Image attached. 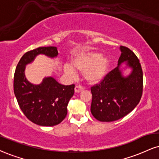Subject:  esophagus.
<instances>
[{"mask_svg": "<svg viewBox=\"0 0 159 159\" xmlns=\"http://www.w3.org/2000/svg\"><path fill=\"white\" fill-rule=\"evenodd\" d=\"M84 90V87H82V86H76L75 87V92L77 93H81Z\"/></svg>", "mask_w": 159, "mask_h": 159, "instance_id": "1", "label": "esophagus"}]
</instances>
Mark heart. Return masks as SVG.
<instances>
[{
	"instance_id": "b5f03b06",
	"label": "heart",
	"mask_w": 159,
	"mask_h": 159,
	"mask_svg": "<svg viewBox=\"0 0 159 159\" xmlns=\"http://www.w3.org/2000/svg\"><path fill=\"white\" fill-rule=\"evenodd\" d=\"M101 55L97 52H87L78 55L72 65L78 71L84 72V77L89 83L95 84L99 82L107 73L109 60L103 58ZM67 71L70 74H75L71 67H67Z\"/></svg>"
}]
</instances>
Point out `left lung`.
Segmentation results:
<instances>
[{
	"instance_id": "1",
	"label": "left lung",
	"mask_w": 159,
	"mask_h": 159,
	"mask_svg": "<svg viewBox=\"0 0 159 159\" xmlns=\"http://www.w3.org/2000/svg\"><path fill=\"white\" fill-rule=\"evenodd\" d=\"M118 66L108 72L100 83L91 87V112L100 121H114L133 110L143 93V72L139 58L127 47L121 46ZM127 61L133 69L127 77L122 76L119 66Z\"/></svg>"
}]
</instances>
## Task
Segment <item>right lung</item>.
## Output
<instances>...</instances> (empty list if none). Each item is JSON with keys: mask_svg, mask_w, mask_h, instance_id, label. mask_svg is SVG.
<instances>
[{"mask_svg": "<svg viewBox=\"0 0 159 159\" xmlns=\"http://www.w3.org/2000/svg\"><path fill=\"white\" fill-rule=\"evenodd\" d=\"M38 54L57 56V47H42L26 52L19 61L14 75V93L20 110L30 121L41 126L60 124L67 114V105L74 95L75 84L62 85L53 78H46L41 84L30 83L24 75L25 65Z\"/></svg>", "mask_w": 159, "mask_h": 159, "instance_id": "obj_1", "label": "right lung"}]
</instances>
